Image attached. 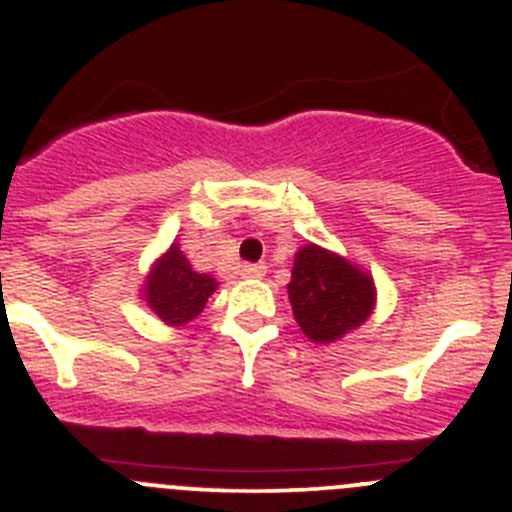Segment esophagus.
I'll list each match as a JSON object with an SVG mask.
<instances>
[{"instance_id": "obj_1", "label": "esophagus", "mask_w": 512, "mask_h": 512, "mask_svg": "<svg viewBox=\"0 0 512 512\" xmlns=\"http://www.w3.org/2000/svg\"><path fill=\"white\" fill-rule=\"evenodd\" d=\"M240 272H242V277H265L267 265L265 262H245Z\"/></svg>"}]
</instances>
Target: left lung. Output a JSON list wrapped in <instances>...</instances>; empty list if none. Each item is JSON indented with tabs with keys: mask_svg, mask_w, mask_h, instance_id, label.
<instances>
[{
	"mask_svg": "<svg viewBox=\"0 0 512 512\" xmlns=\"http://www.w3.org/2000/svg\"><path fill=\"white\" fill-rule=\"evenodd\" d=\"M287 295L297 325L312 342H335L362 325L375 307L372 277L317 245H305L295 255Z\"/></svg>",
	"mask_w": 512,
	"mask_h": 512,
	"instance_id": "obj_1",
	"label": "left lung"
}]
</instances>
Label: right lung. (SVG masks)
Instances as JSON below:
<instances>
[{
    "label": "right lung",
    "instance_id": "1",
    "mask_svg": "<svg viewBox=\"0 0 512 512\" xmlns=\"http://www.w3.org/2000/svg\"><path fill=\"white\" fill-rule=\"evenodd\" d=\"M215 277L200 275L192 270L180 245H172L147 280V305L157 312L167 325H185L195 320L205 307L207 297L215 292Z\"/></svg>",
    "mask_w": 512,
    "mask_h": 512
}]
</instances>
